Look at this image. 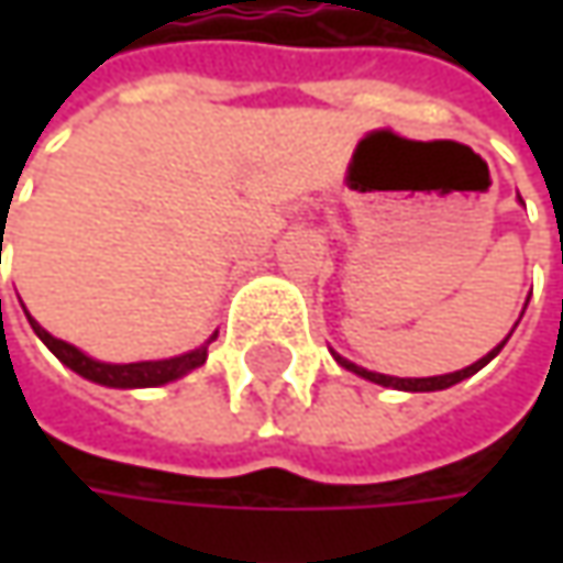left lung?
<instances>
[{
	"label": "left lung",
	"instance_id": "1",
	"mask_svg": "<svg viewBox=\"0 0 563 563\" xmlns=\"http://www.w3.org/2000/svg\"><path fill=\"white\" fill-rule=\"evenodd\" d=\"M517 200H520V197H517ZM520 203H523V200H520ZM527 303H530V300H527ZM523 310H527V307H523ZM514 329H517V322H514ZM514 329H510V332H514ZM508 338H505L498 347H492V351H488L483 360L470 363L466 369H457V373H444V376H429V378H400V376H385V373H373V369H363V366H357V363L344 360L341 354H335V351H332V357H335L338 366H344L347 373H354V376H360V378H369V382H376V385H382V388H395V391H442V388H451V385H457V382H464V378L476 376V373H479L486 363H492V360L498 357V351L508 344Z\"/></svg>",
	"mask_w": 563,
	"mask_h": 563
}]
</instances>
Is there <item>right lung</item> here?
Here are the masks:
<instances>
[{
  "mask_svg": "<svg viewBox=\"0 0 563 563\" xmlns=\"http://www.w3.org/2000/svg\"><path fill=\"white\" fill-rule=\"evenodd\" d=\"M27 322H31V329L36 332V338L53 351L55 357L62 360L68 369H75L77 376L90 378V382H97V385H106V388H156V385H168V382H175V378L187 376V373H194L197 366H203L206 363V347L216 341V335L209 338L206 344H200L197 351H187V354H178V357H168V360H141V363H102V360L87 357L80 347L75 344H68V341H62V338L49 335L36 319H33L27 310Z\"/></svg>",
  "mask_w": 563,
  "mask_h": 563,
  "instance_id": "obj_1",
  "label": "right lung"
}]
</instances>
